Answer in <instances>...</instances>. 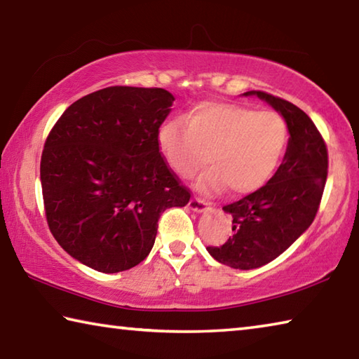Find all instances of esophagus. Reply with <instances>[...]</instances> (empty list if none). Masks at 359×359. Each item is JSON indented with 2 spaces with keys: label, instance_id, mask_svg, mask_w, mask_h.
Returning a JSON list of instances; mask_svg holds the SVG:
<instances>
[{
  "label": "esophagus",
  "instance_id": "esophagus-1",
  "mask_svg": "<svg viewBox=\"0 0 359 359\" xmlns=\"http://www.w3.org/2000/svg\"><path fill=\"white\" fill-rule=\"evenodd\" d=\"M190 208H191L193 212H198V213L205 212L207 208H208V202L204 201L202 198L194 196V198H191V201H190Z\"/></svg>",
  "mask_w": 359,
  "mask_h": 359
}]
</instances>
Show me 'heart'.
Instances as JSON below:
<instances>
[{"mask_svg":"<svg viewBox=\"0 0 359 359\" xmlns=\"http://www.w3.org/2000/svg\"><path fill=\"white\" fill-rule=\"evenodd\" d=\"M289 126L276 111L226 102H204L184 117L161 123L160 152L180 177L190 179L205 161L210 168L199 177L204 190L224 185L236 194L262 188L284 158ZM209 158H206V152Z\"/></svg>","mask_w":359,"mask_h":359,"instance_id":"b5f03b06","label":"heart"}]
</instances>
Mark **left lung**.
I'll return each instance as SVG.
<instances>
[{"label": "left lung", "mask_w": 359, "mask_h": 359, "mask_svg": "<svg viewBox=\"0 0 359 359\" xmlns=\"http://www.w3.org/2000/svg\"><path fill=\"white\" fill-rule=\"evenodd\" d=\"M276 109L289 126V144L275 175L248 196L223 207L233 233L224 245L207 246L218 262L251 270L271 262L314 221L328 175V151L303 109L264 90H248Z\"/></svg>", "instance_id": "obj_1"}]
</instances>
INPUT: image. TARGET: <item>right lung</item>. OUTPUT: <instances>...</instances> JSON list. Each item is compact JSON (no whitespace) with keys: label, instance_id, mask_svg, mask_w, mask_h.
<instances>
[{"label":"right lung","instance_id":"right-lung-1","mask_svg":"<svg viewBox=\"0 0 359 359\" xmlns=\"http://www.w3.org/2000/svg\"><path fill=\"white\" fill-rule=\"evenodd\" d=\"M172 102L161 88L95 90L72 103L45 141L48 227L64 251L90 269H133L152 250L160 215L190 201L157 142Z\"/></svg>","mask_w":359,"mask_h":359}]
</instances>
